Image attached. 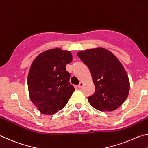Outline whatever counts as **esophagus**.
<instances>
[{
    "instance_id": "obj_1",
    "label": "esophagus",
    "mask_w": 148,
    "mask_h": 148,
    "mask_svg": "<svg viewBox=\"0 0 148 148\" xmlns=\"http://www.w3.org/2000/svg\"><path fill=\"white\" fill-rule=\"evenodd\" d=\"M83 83H82V82H80L79 84L78 85V88H81L82 86H83Z\"/></svg>"
}]
</instances>
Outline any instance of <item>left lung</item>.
I'll use <instances>...</instances> for the list:
<instances>
[{"label": "left lung", "instance_id": "obj_1", "mask_svg": "<svg viewBox=\"0 0 148 148\" xmlns=\"http://www.w3.org/2000/svg\"><path fill=\"white\" fill-rule=\"evenodd\" d=\"M90 69L96 89L89 103L100 111H112L124 103L129 92V79L119 60L103 48L77 53Z\"/></svg>", "mask_w": 148, "mask_h": 148}]
</instances>
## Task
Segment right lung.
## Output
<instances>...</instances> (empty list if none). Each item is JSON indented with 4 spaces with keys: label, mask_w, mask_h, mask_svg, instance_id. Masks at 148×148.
I'll list each match as a JSON object with an SVG mask.
<instances>
[{
    "label": "right lung",
    "mask_w": 148,
    "mask_h": 148,
    "mask_svg": "<svg viewBox=\"0 0 148 148\" xmlns=\"http://www.w3.org/2000/svg\"><path fill=\"white\" fill-rule=\"evenodd\" d=\"M72 58L70 51L57 48L41 53L31 65L27 78L30 99L42 114L61 110L74 92L66 71Z\"/></svg>",
    "instance_id": "1"
}]
</instances>
